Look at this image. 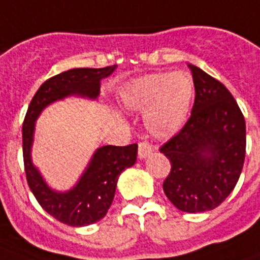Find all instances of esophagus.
Here are the masks:
<instances>
[{"label": "esophagus", "mask_w": 260, "mask_h": 260, "mask_svg": "<svg viewBox=\"0 0 260 260\" xmlns=\"http://www.w3.org/2000/svg\"><path fill=\"white\" fill-rule=\"evenodd\" d=\"M152 152L153 146L149 144L148 141H141L140 144H138V156H140V158L148 157Z\"/></svg>", "instance_id": "34e87169"}]
</instances>
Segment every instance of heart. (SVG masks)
Returning a JSON list of instances; mask_svg holds the SVG:
<instances>
[{
	"instance_id": "b5f03b06",
	"label": "heart",
	"mask_w": 260,
	"mask_h": 260,
	"mask_svg": "<svg viewBox=\"0 0 260 260\" xmlns=\"http://www.w3.org/2000/svg\"><path fill=\"white\" fill-rule=\"evenodd\" d=\"M194 94L192 82L180 73H157L130 82L120 92L132 111H146L145 123L152 134L168 137L182 127Z\"/></svg>"
}]
</instances>
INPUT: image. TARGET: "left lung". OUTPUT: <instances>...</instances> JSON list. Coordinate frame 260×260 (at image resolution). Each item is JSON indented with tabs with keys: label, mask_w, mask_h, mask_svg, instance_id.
<instances>
[{
	"label": "left lung",
	"mask_w": 260,
	"mask_h": 260,
	"mask_svg": "<svg viewBox=\"0 0 260 260\" xmlns=\"http://www.w3.org/2000/svg\"><path fill=\"white\" fill-rule=\"evenodd\" d=\"M190 118L160 148L171 162L162 183L179 210L201 213L224 202L240 178L245 158V120L226 86L194 65Z\"/></svg>",
	"instance_id": "obj_1"
}]
</instances>
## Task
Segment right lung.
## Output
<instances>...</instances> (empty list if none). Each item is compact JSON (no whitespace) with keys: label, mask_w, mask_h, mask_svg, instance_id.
I'll list each match as a JSON object with an SVG mask.
<instances>
[{"label":"right lung","mask_w":260,"mask_h":260,"mask_svg":"<svg viewBox=\"0 0 260 260\" xmlns=\"http://www.w3.org/2000/svg\"><path fill=\"white\" fill-rule=\"evenodd\" d=\"M116 65L100 69L80 68L59 73L40 85L28 106L23 122V157L28 186L44 210L62 224L85 226L106 216L115 195L116 182L122 171L134 166L137 144L127 146L107 145L98 149L88 170L77 186L68 192L50 190L31 162V145L35 120L46 106L69 94L96 99L100 80L115 70Z\"/></svg>","instance_id":"obj_1"}]
</instances>
